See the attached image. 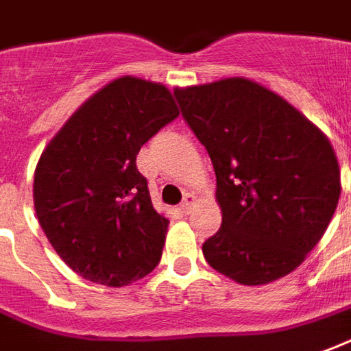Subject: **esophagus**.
Returning a JSON list of instances; mask_svg holds the SVG:
<instances>
[{
	"label": "esophagus",
	"mask_w": 351,
	"mask_h": 351,
	"mask_svg": "<svg viewBox=\"0 0 351 351\" xmlns=\"http://www.w3.org/2000/svg\"><path fill=\"white\" fill-rule=\"evenodd\" d=\"M195 206V195H191V193H187L185 197H183V202H181V212L183 214H189L191 208Z\"/></svg>",
	"instance_id": "esophagus-1"
}]
</instances>
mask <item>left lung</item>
Returning <instances> with one entry per match:
<instances>
[{
    "mask_svg": "<svg viewBox=\"0 0 351 351\" xmlns=\"http://www.w3.org/2000/svg\"><path fill=\"white\" fill-rule=\"evenodd\" d=\"M173 97L216 171L221 227L202 245L206 262L248 287L294 271L340 199V168L327 137L250 80L176 89Z\"/></svg>",
    "mask_w": 351,
    "mask_h": 351,
    "instance_id": "8db88e82",
    "label": "left lung"
}]
</instances>
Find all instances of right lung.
<instances>
[{"instance_id":"right-lung-1","label":"right lung","mask_w":351,"mask_h":351,"mask_svg":"<svg viewBox=\"0 0 351 351\" xmlns=\"http://www.w3.org/2000/svg\"><path fill=\"white\" fill-rule=\"evenodd\" d=\"M178 116L164 86L124 76L89 97L43 151L34 176L36 214L80 277L124 287L158 265L170 221L152 208L135 160Z\"/></svg>"}]
</instances>
